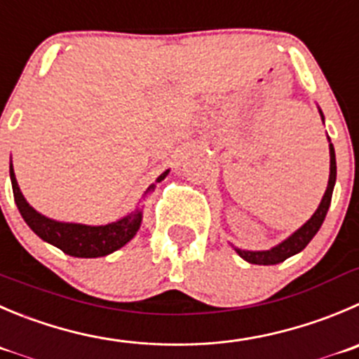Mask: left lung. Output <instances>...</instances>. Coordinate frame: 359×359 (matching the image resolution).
<instances>
[{
  "mask_svg": "<svg viewBox=\"0 0 359 359\" xmlns=\"http://www.w3.org/2000/svg\"><path fill=\"white\" fill-rule=\"evenodd\" d=\"M319 109V107H317ZM320 119L324 123V114L319 109ZM327 142H330V177H327V187L326 192H324L323 199H320L319 206L313 211L312 217L305 222L299 229H296L294 233L289 238H285L284 241H280L278 245L271 247L269 250H245V248L233 247L236 250V254L240 255L241 259H245L250 264H261V266H271L278 264V262H284L285 259L292 257V255L299 254L306 245L312 241V238L316 236L317 231L323 225L324 218H326L327 210H330L331 204V196H333V189H335L337 182V158H335V148L331 144V139L327 137Z\"/></svg>",
  "mask_w": 359,
  "mask_h": 359,
  "instance_id": "1",
  "label": "left lung"
}]
</instances>
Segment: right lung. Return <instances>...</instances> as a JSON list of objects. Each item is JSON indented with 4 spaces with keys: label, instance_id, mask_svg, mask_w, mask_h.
<instances>
[{
    "label": "right lung",
    "instance_id": "add662e5",
    "mask_svg": "<svg viewBox=\"0 0 359 359\" xmlns=\"http://www.w3.org/2000/svg\"><path fill=\"white\" fill-rule=\"evenodd\" d=\"M167 174H169V169L160 174L155 180V183H151L146 189V192L142 194V199H146L155 190L156 183L165 180ZM10 182H12L13 199H15L17 208H19L20 215H22L24 222L29 225V229L36 236L42 238L43 241L54 245V247L63 250L65 254L72 255V257H104V255H109L112 252L119 250L121 247H125L141 229L142 206H137L134 211H130V213L125 215L119 220L105 225L60 222L39 213L28 201L24 199L22 192L19 189V183H17L15 172H13L12 160H10Z\"/></svg>",
    "mask_w": 359,
    "mask_h": 359
}]
</instances>
